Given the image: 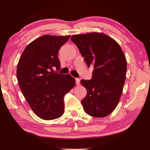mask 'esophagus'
I'll list each match as a JSON object with an SVG mask.
<instances>
[{"label": "esophagus", "instance_id": "1", "mask_svg": "<svg viewBox=\"0 0 150 150\" xmlns=\"http://www.w3.org/2000/svg\"><path fill=\"white\" fill-rule=\"evenodd\" d=\"M76 84L77 86L79 85V84H80V79H78V78L76 79Z\"/></svg>", "mask_w": 150, "mask_h": 150}]
</instances>
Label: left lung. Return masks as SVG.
Wrapping results in <instances>:
<instances>
[{
    "mask_svg": "<svg viewBox=\"0 0 150 150\" xmlns=\"http://www.w3.org/2000/svg\"><path fill=\"white\" fill-rule=\"evenodd\" d=\"M71 40L79 49L88 67L93 66V78L81 80L87 95L81 101L91 116L104 117L118 104L126 79L127 62L115 40L104 33L72 35Z\"/></svg>",
    "mask_w": 150,
    "mask_h": 150,
    "instance_id": "8db88e82",
    "label": "left lung"
}]
</instances>
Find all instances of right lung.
Wrapping results in <instances>:
<instances>
[{"label": "right lung", "mask_w": 150, "mask_h": 150, "mask_svg": "<svg viewBox=\"0 0 150 150\" xmlns=\"http://www.w3.org/2000/svg\"><path fill=\"white\" fill-rule=\"evenodd\" d=\"M70 38L44 35L29 43L17 64V78L32 110L40 118L52 120L64 112V97L76 84L69 74L54 73L60 69L58 52Z\"/></svg>", "instance_id": "1"}]
</instances>
